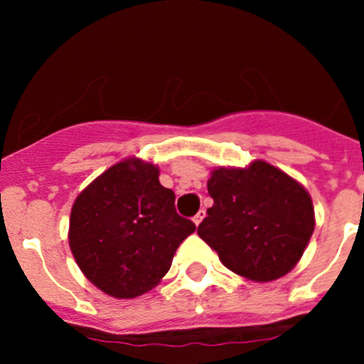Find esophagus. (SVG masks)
<instances>
[{
    "label": "esophagus",
    "instance_id": "obj_1",
    "mask_svg": "<svg viewBox=\"0 0 364 364\" xmlns=\"http://www.w3.org/2000/svg\"><path fill=\"white\" fill-rule=\"evenodd\" d=\"M204 216H205V211H204V209H199V211H197V215L193 216V223H196V225H199V223L203 222Z\"/></svg>",
    "mask_w": 364,
    "mask_h": 364
}]
</instances>
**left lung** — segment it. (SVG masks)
<instances>
[{
  "label": "left lung",
  "instance_id": "obj_1",
  "mask_svg": "<svg viewBox=\"0 0 364 364\" xmlns=\"http://www.w3.org/2000/svg\"><path fill=\"white\" fill-rule=\"evenodd\" d=\"M213 205L197 234L223 266L255 282L287 274L303 255L315 218L306 190L262 160L247 168H215Z\"/></svg>",
  "mask_w": 364,
  "mask_h": 364
}]
</instances>
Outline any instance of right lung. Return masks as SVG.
Listing matches in <instances>:
<instances>
[{
  "mask_svg": "<svg viewBox=\"0 0 364 364\" xmlns=\"http://www.w3.org/2000/svg\"><path fill=\"white\" fill-rule=\"evenodd\" d=\"M159 168L123 160L98 176L73 203L70 248L87 280L112 297L151 291L171 269L196 223L178 215Z\"/></svg>",
  "mask_w": 364,
  "mask_h": 364,
  "instance_id": "obj_1",
  "label": "right lung"
}]
</instances>
